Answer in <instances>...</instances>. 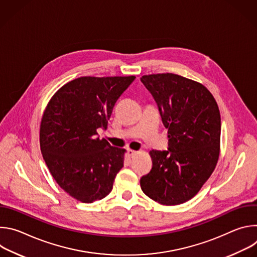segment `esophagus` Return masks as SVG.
Here are the masks:
<instances>
[{
    "label": "esophagus",
    "instance_id": "34e87169",
    "mask_svg": "<svg viewBox=\"0 0 257 257\" xmlns=\"http://www.w3.org/2000/svg\"><path fill=\"white\" fill-rule=\"evenodd\" d=\"M128 155H129V157L130 158H134L136 155H137V152H135V151H132V150H128Z\"/></svg>",
    "mask_w": 257,
    "mask_h": 257
}]
</instances>
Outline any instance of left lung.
Masks as SVG:
<instances>
[{
    "label": "left lung",
    "mask_w": 257,
    "mask_h": 257,
    "mask_svg": "<svg viewBox=\"0 0 257 257\" xmlns=\"http://www.w3.org/2000/svg\"><path fill=\"white\" fill-rule=\"evenodd\" d=\"M168 129V151L150 152L153 168L140 179L142 191L164 205L191 199L212 174L219 156L221 115L202 84L172 73L144 75Z\"/></svg>",
    "instance_id": "8db88e82"
}]
</instances>
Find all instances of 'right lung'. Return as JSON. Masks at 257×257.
<instances>
[{"instance_id": "1", "label": "right lung", "mask_w": 257, "mask_h": 257, "mask_svg": "<svg viewBox=\"0 0 257 257\" xmlns=\"http://www.w3.org/2000/svg\"><path fill=\"white\" fill-rule=\"evenodd\" d=\"M134 79L80 77L50 100L41 123V151L59 186L73 198L91 203L112 191L125 150L99 139L97 129H106L116 101Z\"/></svg>"}]
</instances>
